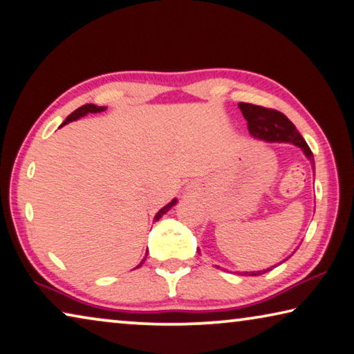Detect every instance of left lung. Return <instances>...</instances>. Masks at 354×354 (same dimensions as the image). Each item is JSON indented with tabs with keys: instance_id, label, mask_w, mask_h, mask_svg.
<instances>
[{
	"instance_id": "obj_1",
	"label": "left lung",
	"mask_w": 354,
	"mask_h": 354,
	"mask_svg": "<svg viewBox=\"0 0 354 354\" xmlns=\"http://www.w3.org/2000/svg\"><path fill=\"white\" fill-rule=\"evenodd\" d=\"M239 109L242 111V115L245 117L247 124H248V131L254 139L266 140V142H286V144H292V145L299 147V149L304 151V155H306L310 160V162H312L313 171H315V160H313L312 150H310V147L307 145L306 140H304L302 136L299 134L295 124L288 120L286 115H283V113L279 111H274V109H266L261 106L248 104V102H239ZM286 259L281 261V263H285ZM281 263H279L277 266H280ZM277 266H272V268L263 269V270L236 272V274H239V275H263V274H266V272H269L274 268H277Z\"/></svg>"
}]
</instances>
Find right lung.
Returning a JSON list of instances; mask_svg holds the SVG:
<instances>
[{"label":"right lung","instance_id":"right-lung-1","mask_svg":"<svg viewBox=\"0 0 354 354\" xmlns=\"http://www.w3.org/2000/svg\"><path fill=\"white\" fill-rule=\"evenodd\" d=\"M104 111H106V107H104V106L85 104V106H82V107L75 109V111H74L73 113H71V115H68V117H66V120H64V122H63V124H62V127H64V124H66V123H69V122L79 120V118H80V117H85V115H88V113H97V112H104ZM176 204H177V199H172L169 204H166V205H165V207H162V209H160V210H158V214H156V215H155V221H158V220L161 218V216H162V215H165V214H166V212H169V209H171V207H174V205H176ZM147 253H149V252H147ZM147 253H145V257H144V259H142V261H140V264L138 266V268H140V266H142V264H144V261L147 259Z\"/></svg>","mask_w":354,"mask_h":354}]
</instances>
